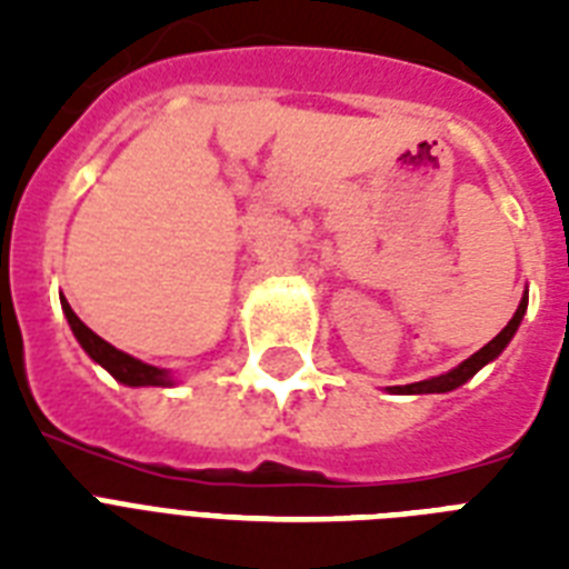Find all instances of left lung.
I'll list each match as a JSON object with an SVG mask.
<instances>
[{
    "label": "left lung",
    "instance_id": "obj_1",
    "mask_svg": "<svg viewBox=\"0 0 569 569\" xmlns=\"http://www.w3.org/2000/svg\"><path fill=\"white\" fill-rule=\"evenodd\" d=\"M526 307H529V292L522 295L520 307H517V312H513V319L505 325L502 333L490 339V342H487L481 351H476V355L469 357V360H463L458 369H451V372L440 375V378H428V380H419V383H407V387H389V389H392V392H407V396H422V392H451V389L463 387V383L478 372V369H485L490 360H496V357L502 355L505 348H508V342H511L517 328H520L522 316H526Z\"/></svg>",
    "mask_w": 569,
    "mask_h": 569
}]
</instances>
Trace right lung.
I'll list each match as a JSON object with an SVG mask.
<instances>
[{
    "instance_id": "obj_1",
    "label": "right lung",
    "mask_w": 569,
    "mask_h": 569,
    "mask_svg": "<svg viewBox=\"0 0 569 569\" xmlns=\"http://www.w3.org/2000/svg\"><path fill=\"white\" fill-rule=\"evenodd\" d=\"M61 307H64V316L67 321H70L73 337L79 339V346H82L93 363H100L111 378L120 380V383H127V387H171V375L164 372V369H156V366L141 363L136 357L118 351V348L109 346L106 339L97 337V333L70 310V303L61 301Z\"/></svg>"
}]
</instances>
